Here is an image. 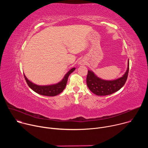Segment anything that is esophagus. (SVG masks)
I'll return each mask as SVG.
<instances>
[{"mask_svg":"<svg viewBox=\"0 0 148 148\" xmlns=\"http://www.w3.org/2000/svg\"><path fill=\"white\" fill-rule=\"evenodd\" d=\"M79 64H81V65H82V64H83V62H82V61H79Z\"/></svg>","mask_w":148,"mask_h":148,"instance_id":"34e87169","label":"esophagus"}]
</instances>
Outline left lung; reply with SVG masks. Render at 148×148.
<instances>
[{
    "mask_svg": "<svg viewBox=\"0 0 148 148\" xmlns=\"http://www.w3.org/2000/svg\"><path fill=\"white\" fill-rule=\"evenodd\" d=\"M129 60L128 67L125 74L120 78L114 80L102 79L97 77L93 71H88L87 84L90 90L97 95H111L119 90L125 84L129 72Z\"/></svg>",
    "mask_w": 148,
    "mask_h": 148,
    "instance_id": "8db88e82",
    "label": "left lung"
}]
</instances>
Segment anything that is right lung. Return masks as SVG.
Instances as JSON below:
<instances>
[{"label":"right lung","mask_w":148,"mask_h":148,"mask_svg":"<svg viewBox=\"0 0 148 148\" xmlns=\"http://www.w3.org/2000/svg\"><path fill=\"white\" fill-rule=\"evenodd\" d=\"M75 70V68H72L70 70L68 71V73L66 74L64 78H62L61 81L57 84L49 86L37 85V84H35L30 80H29L25 75H24V77L29 87L34 92L41 95L53 97L58 95L64 90L70 74H71Z\"/></svg>","instance_id":"right-lung-1"}]
</instances>
